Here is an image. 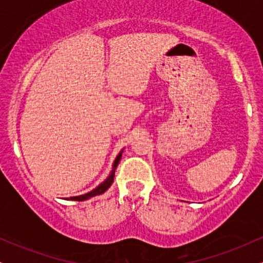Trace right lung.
<instances>
[{"instance_id":"right-lung-1","label":"right lung","mask_w":263,"mask_h":263,"mask_svg":"<svg viewBox=\"0 0 263 263\" xmlns=\"http://www.w3.org/2000/svg\"><path fill=\"white\" fill-rule=\"evenodd\" d=\"M122 152H123V149L121 151V152L119 153V155H117L116 159H115V161H114V164H112V171H111L110 176H108V177L106 178V179L104 180V182H102L101 184H99V185L96 186L95 189H92L91 192L86 193V194H83V195H78V197H70V198H65L66 200L84 201V200H87V199H90V198H92V197H96V195H100V194H102V193H105V192H106V190H107V189L110 188V186H111V184L114 183L115 171H116V167H117V164H119L120 159H121V157H122Z\"/></svg>"}]
</instances>
